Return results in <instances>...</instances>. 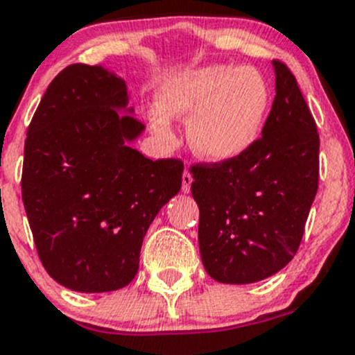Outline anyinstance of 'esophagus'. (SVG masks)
<instances>
[{
  "label": "esophagus",
  "mask_w": 355,
  "mask_h": 355,
  "mask_svg": "<svg viewBox=\"0 0 355 355\" xmlns=\"http://www.w3.org/2000/svg\"><path fill=\"white\" fill-rule=\"evenodd\" d=\"M191 182H193L191 173H189V171L186 169L184 173H182V191L189 193V189H191Z\"/></svg>",
  "instance_id": "esophagus-1"
}]
</instances>
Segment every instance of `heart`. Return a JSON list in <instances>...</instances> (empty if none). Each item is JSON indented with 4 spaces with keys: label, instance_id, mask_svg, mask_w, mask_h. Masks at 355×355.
<instances>
[{
    "label": "heart",
    "instance_id": "1",
    "mask_svg": "<svg viewBox=\"0 0 355 355\" xmlns=\"http://www.w3.org/2000/svg\"><path fill=\"white\" fill-rule=\"evenodd\" d=\"M270 101L268 82L258 69L205 67L164 83L157 97L162 116H153L152 126L169 137L166 118L189 119L188 141L193 150L211 162H224L258 140Z\"/></svg>",
    "mask_w": 355,
    "mask_h": 355
}]
</instances>
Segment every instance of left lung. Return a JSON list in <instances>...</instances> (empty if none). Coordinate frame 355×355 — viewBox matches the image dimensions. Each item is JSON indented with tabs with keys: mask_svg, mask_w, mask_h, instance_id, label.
I'll use <instances>...</instances> for the list:
<instances>
[{
	"mask_svg": "<svg viewBox=\"0 0 355 355\" xmlns=\"http://www.w3.org/2000/svg\"><path fill=\"white\" fill-rule=\"evenodd\" d=\"M275 98L258 138L232 160L195 164L200 254L222 284H253L294 258L318 191L320 135L297 80L273 61Z\"/></svg>",
	"mask_w": 355,
	"mask_h": 355,
	"instance_id": "left-lung-1",
	"label": "left lung"
}]
</instances>
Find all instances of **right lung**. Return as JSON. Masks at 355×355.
<instances>
[{"label": "right lung", "mask_w": 355, "mask_h": 355, "mask_svg": "<svg viewBox=\"0 0 355 355\" xmlns=\"http://www.w3.org/2000/svg\"><path fill=\"white\" fill-rule=\"evenodd\" d=\"M123 78L69 64L49 83L27 130L21 198L46 272L76 292L135 279L144 237L182 182L179 159L150 160L130 141L145 126Z\"/></svg>", "instance_id": "right-lung-1"}]
</instances>
